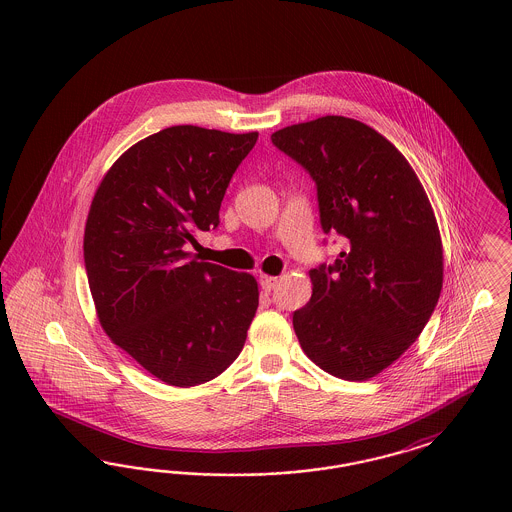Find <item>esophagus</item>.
I'll return each instance as SVG.
<instances>
[{
    "instance_id": "esophagus-1",
    "label": "esophagus",
    "mask_w": 512,
    "mask_h": 512,
    "mask_svg": "<svg viewBox=\"0 0 512 512\" xmlns=\"http://www.w3.org/2000/svg\"><path fill=\"white\" fill-rule=\"evenodd\" d=\"M259 282H261V288H263L265 292H270V290H274V288H276V284H278V278H274V276H267V274H263Z\"/></svg>"
}]
</instances>
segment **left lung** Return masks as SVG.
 <instances>
[{
    "mask_svg": "<svg viewBox=\"0 0 512 512\" xmlns=\"http://www.w3.org/2000/svg\"><path fill=\"white\" fill-rule=\"evenodd\" d=\"M317 184L320 224L347 238L334 265L309 270L293 313L305 355L363 382L397 361L438 305L443 247L430 199L397 147L365 122L326 115L270 136Z\"/></svg>",
    "mask_w": 512,
    "mask_h": 512,
    "instance_id": "obj_1",
    "label": "left lung"
}]
</instances>
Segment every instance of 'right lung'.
Wrapping results in <instances>:
<instances>
[{
    "label": "right lung",
    "instance_id": "obj_1",
    "mask_svg": "<svg viewBox=\"0 0 512 512\" xmlns=\"http://www.w3.org/2000/svg\"><path fill=\"white\" fill-rule=\"evenodd\" d=\"M259 132L180 124L126 149L103 176L84 230V265L99 324L161 382L190 388L244 349L259 307L247 272L186 251L219 226L222 197Z\"/></svg>",
    "mask_w": 512,
    "mask_h": 512
}]
</instances>
